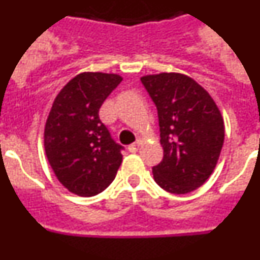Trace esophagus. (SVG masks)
<instances>
[{"label":"esophagus","mask_w":260,"mask_h":260,"mask_svg":"<svg viewBox=\"0 0 260 260\" xmlns=\"http://www.w3.org/2000/svg\"><path fill=\"white\" fill-rule=\"evenodd\" d=\"M142 147V141H137L135 143H133L132 146H128V151L130 152H138V150Z\"/></svg>","instance_id":"1"}]
</instances>
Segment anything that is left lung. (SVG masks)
I'll list each match as a JSON object with an SVG mask.
<instances>
[{
    "label": "left lung",
    "mask_w": 260,
    "mask_h": 260,
    "mask_svg": "<svg viewBox=\"0 0 260 260\" xmlns=\"http://www.w3.org/2000/svg\"><path fill=\"white\" fill-rule=\"evenodd\" d=\"M142 83L157 108L164 157L152 168L156 183L173 194H187L210 178L219 161L225 127L219 107L189 75H143Z\"/></svg>",
    "instance_id": "1"
}]
</instances>
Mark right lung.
Returning a JSON list of instances; mask_svg holds the SVG:
<instances>
[{"label": "right lung", "instance_id": "add662e5", "mask_svg": "<svg viewBox=\"0 0 260 260\" xmlns=\"http://www.w3.org/2000/svg\"><path fill=\"white\" fill-rule=\"evenodd\" d=\"M121 82L112 73H80L53 102L44 127L45 155L57 180L73 194L104 191L122 162V147L99 118L100 107Z\"/></svg>", "mask_w": 260, "mask_h": 260}]
</instances>
